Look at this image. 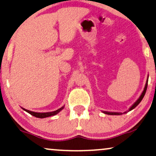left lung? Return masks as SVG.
<instances>
[{"mask_svg": "<svg viewBox=\"0 0 156 156\" xmlns=\"http://www.w3.org/2000/svg\"><path fill=\"white\" fill-rule=\"evenodd\" d=\"M147 82H148V76H147V80H146V83H145V88H144V90L143 93L141 94L140 96L138 99L136 101L135 103H134L133 105L130 106V108H129V109H128V111H126L125 112H123V113H122V112H105V111H103V112L104 114H109V115H121L122 114H125V113H127L128 112L131 111V110H133V109H135V108L137 106L138 104L140 103V101L143 100V98L144 97V96H145V92H146V90H147Z\"/></svg>", "mask_w": 156, "mask_h": 156, "instance_id": "left-lung-1", "label": "left lung"}]
</instances>
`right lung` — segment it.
<instances>
[{"label":"right lung","mask_w":156,"mask_h":156,"mask_svg":"<svg viewBox=\"0 0 156 156\" xmlns=\"http://www.w3.org/2000/svg\"><path fill=\"white\" fill-rule=\"evenodd\" d=\"M64 106H62V107L60 108V109H58V110H56V111H54V112H43V113H40V112H31V111H29V110H27V109H25L24 108H22V109L26 111L27 112H28L29 114H31L32 116H34V117H36L37 118H45V117H51V116H54L55 114H58L59 112H60L61 110H62L64 109Z\"/></svg>","instance_id":"right-lung-1"}]
</instances>
